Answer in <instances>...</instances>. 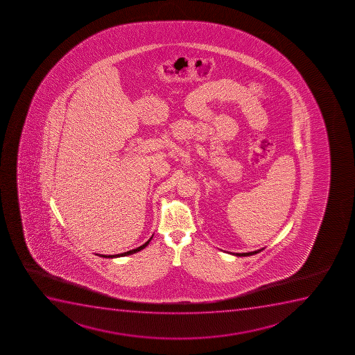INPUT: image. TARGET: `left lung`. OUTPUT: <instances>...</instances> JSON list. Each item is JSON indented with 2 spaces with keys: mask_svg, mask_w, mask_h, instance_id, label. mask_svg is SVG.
I'll return each mask as SVG.
<instances>
[{
  "mask_svg": "<svg viewBox=\"0 0 355 355\" xmlns=\"http://www.w3.org/2000/svg\"><path fill=\"white\" fill-rule=\"evenodd\" d=\"M263 250H265V248H260V250L248 252V253H230V254L235 255V257H250V255H254L257 254V253H260Z\"/></svg>",
  "mask_w": 355,
  "mask_h": 355,
  "instance_id": "left-lung-1",
  "label": "left lung"
}]
</instances>
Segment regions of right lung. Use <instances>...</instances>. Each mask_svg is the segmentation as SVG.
<instances>
[{
	"instance_id": "add662e5",
	"label": "right lung",
	"mask_w": 355,
	"mask_h": 355,
	"mask_svg": "<svg viewBox=\"0 0 355 355\" xmlns=\"http://www.w3.org/2000/svg\"><path fill=\"white\" fill-rule=\"evenodd\" d=\"M152 238H153V235L150 236L148 240H147L142 246L138 247V248H135V250H128V252H125V253H121V254H116V255H103L100 254V257H102V258H121V257H127V255L134 254V253H138V252H140V250H144V248H146L147 246H148V243H150V240H152Z\"/></svg>"
}]
</instances>
